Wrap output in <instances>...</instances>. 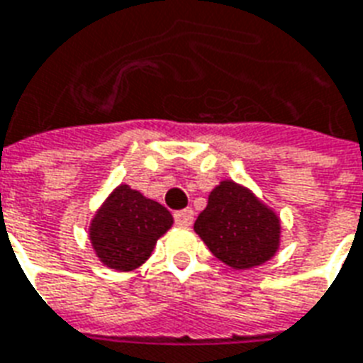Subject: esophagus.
<instances>
[{"instance_id":"1","label":"esophagus","mask_w":363,"mask_h":363,"mask_svg":"<svg viewBox=\"0 0 363 363\" xmlns=\"http://www.w3.org/2000/svg\"><path fill=\"white\" fill-rule=\"evenodd\" d=\"M175 223L179 226H190L194 223V211L192 209H182L175 213Z\"/></svg>"}]
</instances>
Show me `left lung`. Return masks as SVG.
Instances as JSON below:
<instances>
[{
    "instance_id": "1",
    "label": "left lung",
    "mask_w": 363,
    "mask_h": 363,
    "mask_svg": "<svg viewBox=\"0 0 363 363\" xmlns=\"http://www.w3.org/2000/svg\"><path fill=\"white\" fill-rule=\"evenodd\" d=\"M194 230L218 261L236 270L270 261L280 247V217L234 181L213 188Z\"/></svg>"
}]
</instances>
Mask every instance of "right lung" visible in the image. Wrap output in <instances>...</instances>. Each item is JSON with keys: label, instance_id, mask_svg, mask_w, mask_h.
<instances>
[{"label": "right lung", "instance_id": "1", "mask_svg": "<svg viewBox=\"0 0 363 363\" xmlns=\"http://www.w3.org/2000/svg\"><path fill=\"white\" fill-rule=\"evenodd\" d=\"M173 225L171 213L138 190L120 184L99 207L89 226L91 245L104 267L135 270Z\"/></svg>", "mask_w": 363, "mask_h": 363}]
</instances>
